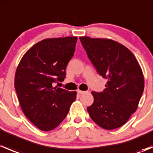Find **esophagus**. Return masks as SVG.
<instances>
[{"instance_id": "34e87169", "label": "esophagus", "mask_w": 153, "mask_h": 153, "mask_svg": "<svg viewBox=\"0 0 153 153\" xmlns=\"http://www.w3.org/2000/svg\"><path fill=\"white\" fill-rule=\"evenodd\" d=\"M77 92H78V94H79V95H83V94L85 93V91H82V90H80V89H78V91H77Z\"/></svg>"}]
</instances>
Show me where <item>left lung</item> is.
<instances>
[{"label":"left lung","mask_w":153,"mask_h":153,"mask_svg":"<svg viewBox=\"0 0 153 153\" xmlns=\"http://www.w3.org/2000/svg\"><path fill=\"white\" fill-rule=\"evenodd\" d=\"M79 38L97 72L107 80L103 92H92L94 101L87 107L89 116L107 130L120 127L138 108L144 88L142 69L132 52L117 41Z\"/></svg>","instance_id":"8db88e82"}]
</instances>
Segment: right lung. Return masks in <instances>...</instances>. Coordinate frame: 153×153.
Listing matches in <instances>:
<instances>
[{"instance_id":"obj_1","label":"right lung","mask_w":153,"mask_h":153,"mask_svg":"<svg viewBox=\"0 0 153 153\" xmlns=\"http://www.w3.org/2000/svg\"><path fill=\"white\" fill-rule=\"evenodd\" d=\"M77 37L47 38L35 44L21 58L15 76V88L24 115L43 131L56 128L76 99V91L54 87L63 81L74 55Z\"/></svg>"}]
</instances>
